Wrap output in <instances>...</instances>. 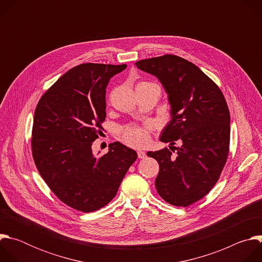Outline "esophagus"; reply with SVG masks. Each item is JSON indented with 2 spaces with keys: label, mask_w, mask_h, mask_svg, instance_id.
Returning a JSON list of instances; mask_svg holds the SVG:
<instances>
[{
  "label": "esophagus",
  "mask_w": 262,
  "mask_h": 262,
  "mask_svg": "<svg viewBox=\"0 0 262 262\" xmlns=\"http://www.w3.org/2000/svg\"><path fill=\"white\" fill-rule=\"evenodd\" d=\"M138 158L139 159H145L146 158V154L144 151H142V150H139L138 151Z\"/></svg>",
  "instance_id": "esophagus-1"
}]
</instances>
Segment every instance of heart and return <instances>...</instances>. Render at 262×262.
Returning a JSON list of instances; mask_svg holds the SVG:
<instances>
[{
  "label": "heart",
  "mask_w": 262,
  "mask_h": 262,
  "mask_svg": "<svg viewBox=\"0 0 262 262\" xmlns=\"http://www.w3.org/2000/svg\"><path fill=\"white\" fill-rule=\"evenodd\" d=\"M140 84H152V83L142 82ZM118 136L122 142H124L126 145L130 147H136V148L144 147L149 142V139H150V127L148 125L124 126L119 129Z\"/></svg>",
  "instance_id": "b5f03b06"
}]
</instances>
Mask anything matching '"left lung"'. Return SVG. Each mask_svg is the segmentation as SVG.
Returning <instances> with one entry per match:
<instances>
[{"label": "left lung", "mask_w": 262, "mask_h": 262, "mask_svg": "<svg viewBox=\"0 0 262 262\" xmlns=\"http://www.w3.org/2000/svg\"><path fill=\"white\" fill-rule=\"evenodd\" d=\"M136 65L160 80L171 104L172 119L161 141L172 146L147 152L160 165L157 191L171 205L190 206L209 193L227 162L230 114L226 99L199 67L178 56L140 60ZM176 140L181 146L173 155Z\"/></svg>", "instance_id": "8db88e82"}]
</instances>
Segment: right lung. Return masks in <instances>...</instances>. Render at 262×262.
Here are the masks:
<instances>
[{"label": "right lung", "mask_w": 262, "mask_h": 262, "mask_svg": "<svg viewBox=\"0 0 262 262\" xmlns=\"http://www.w3.org/2000/svg\"><path fill=\"white\" fill-rule=\"evenodd\" d=\"M126 64L84 63L69 69L39 99L32 156L51 191L69 207L91 212L113 199L137 152L119 142L94 157L105 119V88Z\"/></svg>", "instance_id": "add662e5"}]
</instances>
